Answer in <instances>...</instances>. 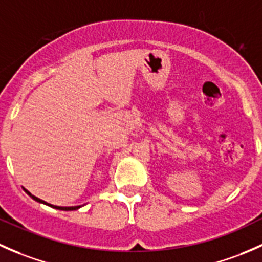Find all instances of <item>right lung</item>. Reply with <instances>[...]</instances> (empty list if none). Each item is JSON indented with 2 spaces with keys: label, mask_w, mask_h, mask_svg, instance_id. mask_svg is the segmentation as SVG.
I'll return each instance as SVG.
<instances>
[{
  "label": "right lung",
  "mask_w": 262,
  "mask_h": 262,
  "mask_svg": "<svg viewBox=\"0 0 262 262\" xmlns=\"http://www.w3.org/2000/svg\"><path fill=\"white\" fill-rule=\"evenodd\" d=\"M24 190L26 191V193L29 194V195L31 196L32 199H34V201H36V202H39V203H42V204H47V206H49V207H51V208H55V209H60V211H75V209H78V208H80V207L82 206H75V207H59V206H53V204H50V203H47V202L45 201H42V199H40V198H37V196H35V195H32V194L30 193V191L29 190H26L25 188H24Z\"/></svg>",
  "instance_id": "right-lung-1"
}]
</instances>
